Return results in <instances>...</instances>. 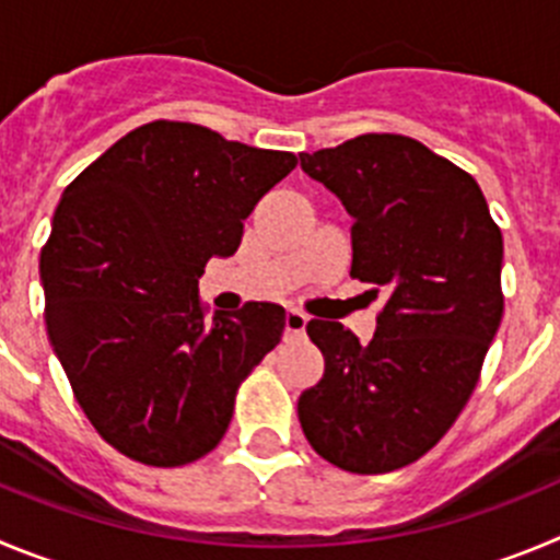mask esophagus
<instances>
[{
	"label": "esophagus",
	"instance_id": "34e87169",
	"mask_svg": "<svg viewBox=\"0 0 560 560\" xmlns=\"http://www.w3.org/2000/svg\"><path fill=\"white\" fill-rule=\"evenodd\" d=\"M306 329V315L299 310H287L284 315V337H301Z\"/></svg>",
	"mask_w": 560,
	"mask_h": 560
}]
</instances>
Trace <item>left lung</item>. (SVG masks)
Listing matches in <instances>:
<instances>
[{
    "mask_svg": "<svg viewBox=\"0 0 560 560\" xmlns=\"http://www.w3.org/2000/svg\"><path fill=\"white\" fill-rule=\"evenodd\" d=\"M299 159L349 211L351 276L382 295L368 346L337 320L306 324L326 368L299 421L329 463L385 475L430 452L480 380L502 320V234L477 180L410 136Z\"/></svg>",
    "mask_w": 560,
    "mask_h": 560,
    "instance_id": "obj_1",
    "label": "left lung"
}]
</instances>
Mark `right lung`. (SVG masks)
Masks as SVG:
<instances>
[{
	"label": "right lung",
	"instance_id": "add662e5",
	"mask_svg": "<svg viewBox=\"0 0 560 560\" xmlns=\"http://www.w3.org/2000/svg\"><path fill=\"white\" fill-rule=\"evenodd\" d=\"M299 159L189 122L130 130L63 189L42 250L44 320L94 430L148 466H184L225 435L236 387L284 331L279 304L206 317V261Z\"/></svg>",
	"mask_w": 560,
	"mask_h": 560
}]
</instances>
